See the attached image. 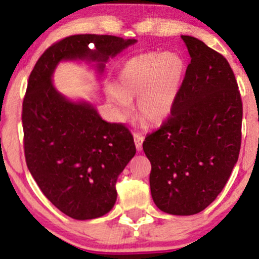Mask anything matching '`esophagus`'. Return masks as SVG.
<instances>
[{
    "label": "esophagus",
    "mask_w": 259,
    "mask_h": 259,
    "mask_svg": "<svg viewBox=\"0 0 259 259\" xmlns=\"http://www.w3.org/2000/svg\"><path fill=\"white\" fill-rule=\"evenodd\" d=\"M134 141H135L136 150L141 151L142 150V142H144V136H142V134L139 132L134 133Z\"/></svg>",
    "instance_id": "1"
}]
</instances>
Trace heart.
Returning a JSON list of instances; mask_svg holds the SVG:
<instances>
[{
	"instance_id": "b5f03b06",
	"label": "heart",
	"mask_w": 259,
	"mask_h": 259,
	"mask_svg": "<svg viewBox=\"0 0 259 259\" xmlns=\"http://www.w3.org/2000/svg\"><path fill=\"white\" fill-rule=\"evenodd\" d=\"M186 64L174 52H150L139 55L124 64L119 85L107 86V96L118 118L130 109L136 97V112L151 124L163 123L173 111L183 86Z\"/></svg>"
}]
</instances>
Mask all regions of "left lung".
I'll return each mask as SVG.
<instances>
[{
  "mask_svg": "<svg viewBox=\"0 0 259 259\" xmlns=\"http://www.w3.org/2000/svg\"><path fill=\"white\" fill-rule=\"evenodd\" d=\"M191 62L170 115L147 134L156 206L174 215L200 213L215 200L241 147L242 101L224 56L198 38L181 35Z\"/></svg>",
  "mask_w": 259,
  "mask_h": 259,
  "instance_id": "obj_1",
  "label": "left lung"
}]
</instances>
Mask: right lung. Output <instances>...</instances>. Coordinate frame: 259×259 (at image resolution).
<instances>
[{
	"mask_svg": "<svg viewBox=\"0 0 259 259\" xmlns=\"http://www.w3.org/2000/svg\"><path fill=\"white\" fill-rule=\"evenodd\" d=\"M135 42L112 35H72L51 45L29 76L22 112L26 165L42 194L70 218H99L112 209L117 179L136 147L124 124L107 123L90 103L62 96L52 74L59 62L72 59L100 62L103 70L109 57Z\"/></svg>",
	"mask_w": 259,
	"mask_h": 259,
	"instance_id": "1",
	"label": "right lung"
}]
</instances>
